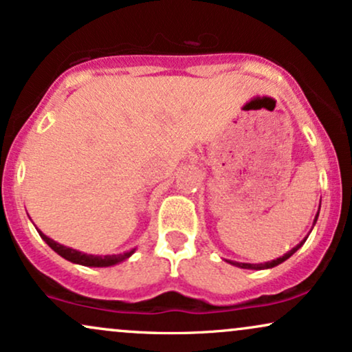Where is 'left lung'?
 <instances>
[{
	"mask_svg": "<svg viewBox=\"0 0 352 352\" xmlns=\"http://www.w3.org/2000/svg\"><path fill=\"white\" fill-rule=\"evenodd\" d=\"M316 219H318V214H316V218H315V223H316ZM305 241L307 239H303L302 243H300L298 245H295L294 249H292V251H289L287 254H283L282 257H278V259H275V261H270V262H265V264H239V262H232V261H230L232 265H238V267H241V269H256V270H259V269H270V267H275V265H278V264H282L283 261H287L289 259V257L292 256V254H295L298 251V248L300 245H302Z\"/></svg>",
	"mask_w": 352,
	"mask_h": 352,
	"instance_id": "8db88e82",
	"label": "left lung"
}]
</instances>
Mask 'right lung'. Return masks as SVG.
I'll use <instances>...</instances> for the list:
<instances>
[{
	"mask_svg": "<svg viewBox=\"0 0 352 352\" xmlns=\"http://www.w3.org/2000/svg\"><path fill=\"white\" fill-rule=\"evenodd\" d=\"M39 231V230H37ZM41 238L47 243L50 248L54 249L55 252L58 254V256H62L63 259L74 262V264H80V265H88V267H108V265H114L118 264V262L128 259V257L133 254L134 251L131 252H124V254H118V256H91V254H83V252H78L75 251V249H70V248H65V245L55 243L54 239L47 238V236L44 234V232H41Z\"/></svg>",
	"mask_w": 352,
	"mask_h": 352,
	"instance_id": "obj_1",
	"label": "right lung"
}]
</instances>
